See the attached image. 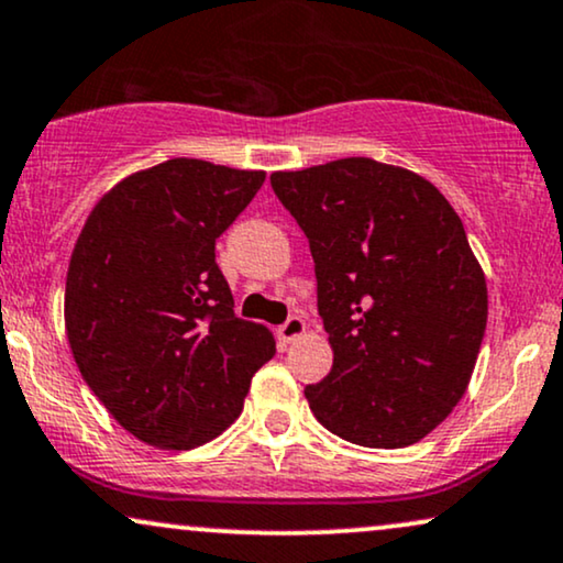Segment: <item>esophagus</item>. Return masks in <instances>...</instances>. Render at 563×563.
Returning a JSON list of instances; mask_svg holds the SVG:
<instances>
[{"mask_svg": "<svg viewBox=\"0 0 563 563\" xmlns=\"http://www.w3.org/2000/svg\"><path fill=\"white\" fill-rule=\"evenodd\" d=\"M303 330H306V324L301 317H288L286 322L277 327V334H280L283 343H290V340H296L298 334H303Z\"/></svg>", "mask_w": 563, "mask_h": 563, "instance_id": "1", "label": "esophagus"}]
</instances>
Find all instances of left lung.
Masks as SVG:
<instances>
[{
	"label": "left lung",
	"instance_id": "left-lung-1",
	"mask_svg": "<svg viewBox=\"0 0 563 563\" xmlns=\"http://www.w3.org/2000/svg\"><path fill=\"white\" fill-rule=\"evenodd\" d=\"M309 239L332 368L311 412L351 444L400 450L450 416L478 358L486 277L465 225L421 176L343 158L269 176Z\"/></svg>",
	"mask_w": 563,
	"mask_h": 563
}]
</instances>
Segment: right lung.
Returning a JSON list of instances; mask_svg holds the SVG:
<instances>
[{
  "label": "right lung",
  "mask_w": 563,
  "mask_h": 563,
  "mask_svg": "<svg viewBox=\"0 0 563 563\" xmlns=\"http://www.w3.org/2000/svg\"><path fill=\"white\" fill-rule=\"evenodd\" d=\"M265 174L174 158L117 184L77 239L64 317L82 379L134 437L191 450L236 421L275 355L233 311L216 241Z\"/></svg>",
  "instance_id": "obj_1"
}]
</instances>
